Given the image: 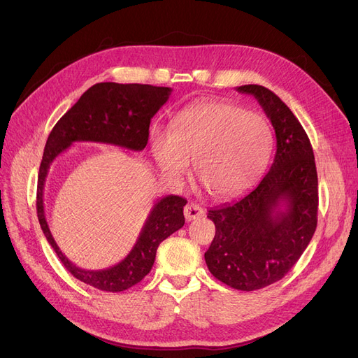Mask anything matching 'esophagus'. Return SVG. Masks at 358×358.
Wrapping results in <instances>:
<instances>
[{"label": "esophagus", "instance_id": "obj_1", "mask_svg": "<svg viewBox=\"0 0 358 358\" xmlns=\"http://www.w3.org/2000/svg\"><path fill=\"white\" fill-rule=\"evenodd\" d=\"M183 213H185V220L187 221H192V220L201 218V216L204 215V210H203V208H201L200 204L191 201V203H188L185 206V209H183Z\"/></svg>", "mask_w": 358, "mask_h": 358}]
</instances>
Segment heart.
Returning a JSON list of instances; mask_svg holds the SVG:
<instances>
[{
	"label": "heart",
	"mask_w": 358,
	"mask_h": 358,
	"mask_svg": "<svg viewBox=\"0 0 358 358\" xmlns=\"http://www.w3.org/2000/svg\"><path fill=\"white\" fill-rule=\"evenodd\" d=\"M270 140L263 116L227 101L204 100L176 113L171 129L154 128L149 146L166 178H180L194 161L204 189L224 199L242 192L259 176Z\"/></svg>",
	"instance_id": "obj_1"
}]
</instances>
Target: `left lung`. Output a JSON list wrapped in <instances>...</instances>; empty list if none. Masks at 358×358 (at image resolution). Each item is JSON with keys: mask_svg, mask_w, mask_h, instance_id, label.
Masks as SVG:
<instances>
[{"mask_svg": "<svg viewBox=\"0 0 358 358\" xmlns=\"http://www.w3.org/2000/svg\"><path fill=\"white\" fill-rule=\"evenodd\" d=\"M254 95L276 134L273 164L257 188L209 210L215 237L204 259L210 273L234 289H262L282 279L317 229L318 176L309 137L289 107L259 85Z\"/></svg>", "mask_w": 358, "mask_h": 358, "instance_id": "obj_1", "label": "left lung"}]
</instances>
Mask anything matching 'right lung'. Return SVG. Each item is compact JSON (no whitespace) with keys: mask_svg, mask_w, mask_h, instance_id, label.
I'll use <instances>...</instances> for the list:
<instances>
[{"mask_svg":"<svg viewBox=\"0 0 358 358\" xmlns=\"http://www.w3.org/2000/svg\"><path fill=\"white\" fill-rule=\"evenodd\" d=\"M170 88L138 83H96L64 115L50 131L43 152L37 183V216L49 245L61 263L82 282L101 291L119 292L138 284L154 266L157 249L170 234L185 224L183 206L187 200L166 196L158 200L140 231L138 239L121 263L109 268L85 270L61 252L52 237L45 216L43 191L49 167L61 152L74 142H95L143 150L149 138L150 119L166 104Z\"/></svg>","mask_w":358,"mask_h":358,"instance_id":"1","label":"right lung"}]
</instances>
